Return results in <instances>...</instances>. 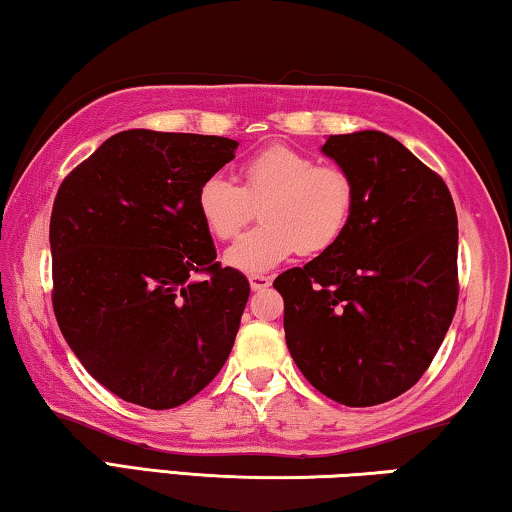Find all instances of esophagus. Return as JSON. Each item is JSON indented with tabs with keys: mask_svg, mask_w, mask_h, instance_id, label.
Listing matches in <instances>:
<instances>
[{
	"mask_svg": "<svg viewBox=\"0 0 512 512\" xmlns=\"http://www.w3.org/2000/svg\"><path fill=\"white\" fill-rule=\"evenodd\" d=\"M250 287L255 289V292H259V289H266L271 285V276H264V273H250Z\"/></svg>",
	"mask_w": 512,
	"mask_h": 512,
	"instance_id": "obj_1",
	"label": "esophagus"
}]
</instances>
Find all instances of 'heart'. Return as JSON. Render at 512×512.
<instances>
[{
    "instance_id": "b5f03b06",
    "label": "heart",
    "mask_w": 512,
    "mask_h": 512,
    "mask_svg": "<svg viewBox=\"0 0 512 512\" xmlns=\"http://www.w3.org/2000/svg\"><path fill=\"white\" fill-rule=\"evenodd\" d=\"M241 186L211 174L197 188V213L211 236L230 241L262 204L257 227L227 250V264L257 273L301 248L319 255L340 241L352 220L356 190L338 165L317 163L299 149L273 144L243 160Z\"/></svg>"
}]
</instances>
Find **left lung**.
Segmentation results:
<instances>
[{
    "label": "left lung",
    "mask_w": 512,
    "mask_h": 512,
    "mask_svg": "<svg viewBox=\"0 0 512 512\" xmlns=\"http://www.w3.org/2000/svg\"><path fill=\"white\" fill-rule=\"evenodd\" d=\"M322 151L354 181L340 241L273 280L303 377L347 407L409 391L430 368L457 308L451 190L395 137L331 135Z\"/></svg>",
    "instance_id": "8db88e82"
}]
</instances>
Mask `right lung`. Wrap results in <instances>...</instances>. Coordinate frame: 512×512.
<instances>
[{"instance_id":"add662e5","label":"right lung","mask_w":512,"mask_h":512,"mask_svg":"<svg viewBox=\"0 0 512 512\" xmlns=\"http://www.w3.org/2000/svg\"><path fill=\"white\" fill-rule=\"evenodd\" d=\"M218 135L121 131L61 181L52 308L98 384L147 409L188 402L232 352L250 285L216 262L197 188L234 158Z\"/></svg>"}]
</instances>
